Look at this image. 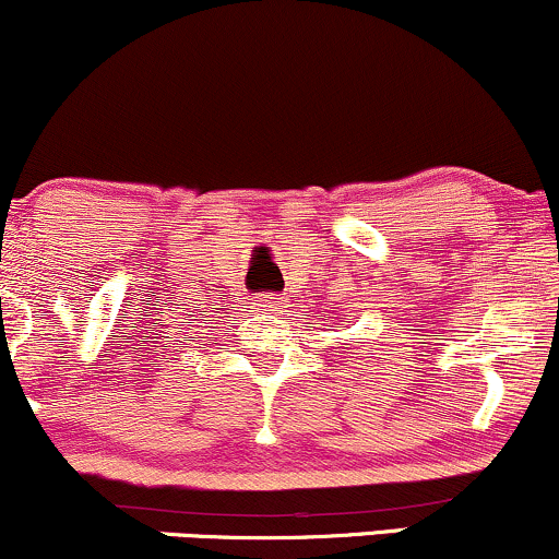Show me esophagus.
Returning a JSON list of instances; mask_svg holds the SVG:
<instances>
[{"label":"esophagus","mask_w":559,"mask_h":559,"mask_svg":"<svg viewBox=\"0 0 559 559\" xmlns=\"http://www.w3.org/2000/svg\"><path fill=\"white\" fill-rule=\"evenodd\" d=\"M260 307H265V310H275V307L284 305V299L275 297V294H262V297L258 299Z\"/></svg>","instance_id":"esophagus-1"}]
</instances>
